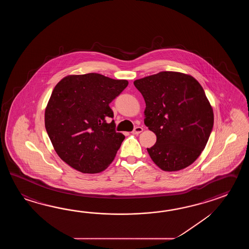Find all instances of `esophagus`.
Returning a JSON list of instances; mask_svg holds the SVG:
<instances>
[{
	"label": "esophagus",
	"instance_id": "esophagus-1",
	"mask_svg": "<svg viewBox=\"0 0 249 249\" xmlns=\"http://www.w3.org/2000/svg\"><path fill=\"white\" fill-rule=\"evenodd\" d=\"M143 129L142 127L141 126H136L134 129H133V131H132V133L133 134H139V133H141V132H142Z\"/></svg>",
	"mask_w": 249,
	"mask_h": 249
}]
</instances>
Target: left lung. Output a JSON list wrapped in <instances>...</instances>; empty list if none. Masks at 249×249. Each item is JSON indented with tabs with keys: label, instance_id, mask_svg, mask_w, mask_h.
Wrapping results in <instances>:
<instances>
[{
	"label": "left lung",
	"instance_id": "obj_1",
	"mask_svg": "<svg viewBox=\"0 0 249 249\" xmlns=\"http://www.w3.org/2000/svg\"><path fill=\"white\" fill-rule=\"evenodd\" d=\"M146 103L144 123L157 135L147 148L154 163L166 172L196 161L213 126V112L204 89L189 74L163 71L134 81Z\"/></svg>",
	"mask_w": 249,
	"mask_h": 249
}]
</instances>
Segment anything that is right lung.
Segmentation results:
<instances>
[{
  "label": "right lung",
  "mask_w": 249,
  "mask_h": 249,
  "mask_svg": "<svg viewBox=\"0 0 249 249\" xmlns=\"http://www.w3.org/2000/svg\"><path fill=\"white\" fill-rule=\"evenodd\" d=\"M126 80L90 73L59 81L48 102L44 121L58 157L84 174H97L111 164L124 135L116 132L109 104L124 90Z\"/></svg>",
  "instance_id": "add662e5"
}]
</instances>
